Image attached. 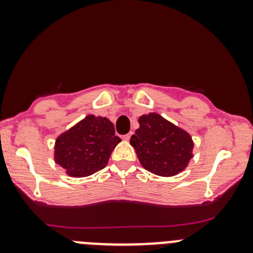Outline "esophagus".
<instances>
[{
	"mask_svg": "<svg viewBox=\"0 0 253 253\" xmlns=\"http://www.w3.org/2000/svg\"><path fill=\"white\" fill-rule=\"evenodd\" d=\"M131 136H132V132H129V133L125 134L124 139H125V141H129V138H131Z\"/></svg>",
	"mask_w": 253,
	"mask_h": 253,
	"instance_id": "esophagus-1",
	"label": "esophagus"
}]
</instances>
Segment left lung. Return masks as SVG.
Listing matches in <instances>:
<instances>
[{
	"label": "left lung",
	"instance_id": "left-lung-1",
	"mask_svg": "<svg viewBox=\"0 0 253 253\" xmlns=\"http://www.w3.org/2000/svg\"><path fill=\"white\" fill-rule=\"evenodd\" d=\"M139 128L131 137L139 163L145 170L170 177L180 174L193 158L191 134L157 112L139 116Z\"/></svg>",
	"mask_w": 253,
	"mask_h": 253
}]
</instances>
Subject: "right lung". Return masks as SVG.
<instances>
[{
    "instance_id": "add662e5",
    "label": "right lung",
    "mask_w": 253,
    "mask_h": 253,
    "mask_svg": "<svg viewBox=\"0 0 253 253\" xmlns=\"http://www.w3.org/2000/svg\"><path fill=\"white\" fill-rule=\"evenodd\" d=\"M120 142L110 120L88 115L56 138L53 160L71 177H86L106 167Z\"/></svg>"
}]
</instances>
